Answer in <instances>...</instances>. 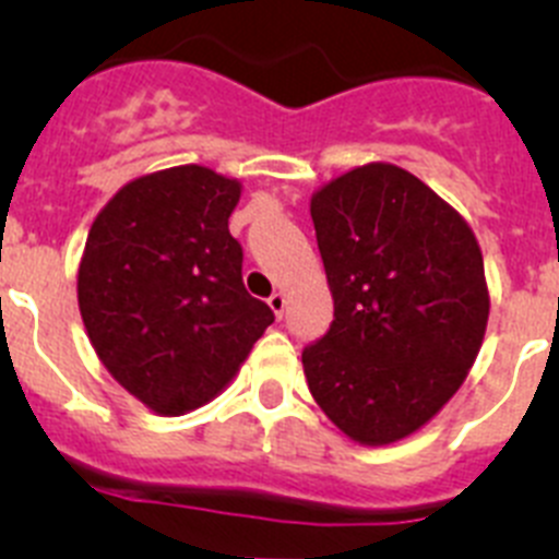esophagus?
I'll use <instances>...</instances> for the list:
<instances>
[{
  "instance_id": "obj_1",
  "label": "esophagus",
  "mask_w": 559,
  "mask_h": 559,
  "mask_svg": "<svg viewBox=\"0 0 559 559\" xmlns=\"http://www.w3.org/2000/svg\"><path fill=\"white\" fill-rule=\"evenodd\" d=\"M267 302H270V308H273L275 317H284V308H286L284 292H273V295L267 297Z\"/></svg>"
}]
</instances>
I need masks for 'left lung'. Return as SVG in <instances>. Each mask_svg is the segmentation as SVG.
<instances>
[{
  "label": "left lung",
  "mask_w": 559,
  "mask_h": 559,
  "mask_svg": "<svg viewBox=\"0 0 559 559\" xmlns=\"http://www.w3.org/2000/svg\"><path fill=\"white\" fill-rule=\"evenodd\" d=\"M333 324L302 349L308 390L362 445L431 420L462 388L489 319L473 229L390 164L352 169L311 199Z\"/></svg>",
  "instance_id": "8db88e82"
}]
</instances>
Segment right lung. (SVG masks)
Instances as JSON below:
<instances>
[{
  "instance_id": "right-lung-1",
  "label": "right lung",
  "mask_w": 559,
  "mask_h": 559,
  "mask_svg": "<svg viewBox=\"0 0 559 559\" xmlns=\"http://www.w3.org/2000/svg\"><path fill=\"white\" fill-rule=\"evenodd\" d=\"M240 182L177 166L128 182L92 224L79 308L111 377L160 415L224 390L275 313L242 284Z\"/></svg>"
}]
</instances>
